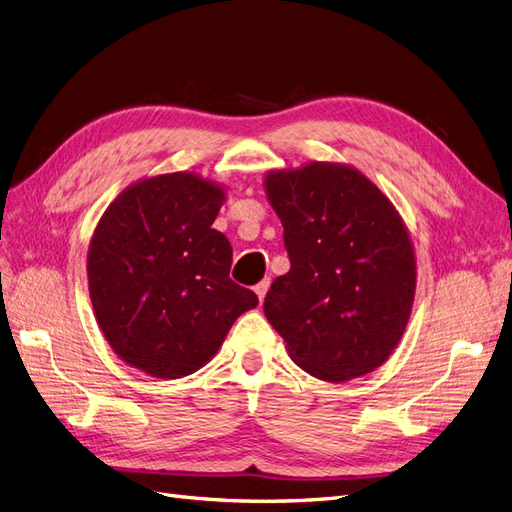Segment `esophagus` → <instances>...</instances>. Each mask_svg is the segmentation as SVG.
Segmentation results:
<instances>
[{
    "label": "esophagus",
    "instance_id": "obj_1",
    "mask_svg": "<svg viewBox=\"0 0 512 512\" xmlns=\"http://www.w3.org/2000/svg\"><path fill=\"white\" fill-rule=\"evenodd\" d=\"M269 286H271V280H269V277H265V280H262V282H258L256 286H254V292L258 294V301L262 303V301H265V297H267V290H269Z\"/></svg>",
    "mask_w": 512,
    "mask_h": 512
}]
</instances>
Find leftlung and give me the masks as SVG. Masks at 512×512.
Segmentation results:
<instances>
[{
    "mask_svg": "<svg viewBox=\"0 0 512 512\" xmlns=\"http://www.w3.org/2000/svg\"><path fill=\"white\" fill-rule=\"evenodd\" d=\"M290 271L271 284L265 316L307 374L346 382L380 367L412 312L410 232L374 181L350 164L269 170Z\"/></svg>",
    "mask_w": 512,
    "mask_h": 512,
    "instance_id": "1",
    "label": "left lung"
}]
</instances>
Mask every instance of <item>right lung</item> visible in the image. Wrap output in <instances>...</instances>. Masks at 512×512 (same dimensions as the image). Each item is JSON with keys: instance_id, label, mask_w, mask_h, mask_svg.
Returning a JSON list of instances; mask_svg holds the SVG:
<instances>
[{"instance_id": "add662e5", "label": "right lung", "mask_w": 512, "mask_h": 512, "mask_svg": "<svg viewBox=\"0 0 512 512\" xmlns=\"http://www.w3.org/2000/svg\"><path fill=\"white\" fill-rule=\"evenodd\" d=\"M226 192L196 173L128 185L87 252L89 297L121 361L162 380L194 374L258 297L228 277L230 241L213 228Z\"/></svg>"}]
</instances>
